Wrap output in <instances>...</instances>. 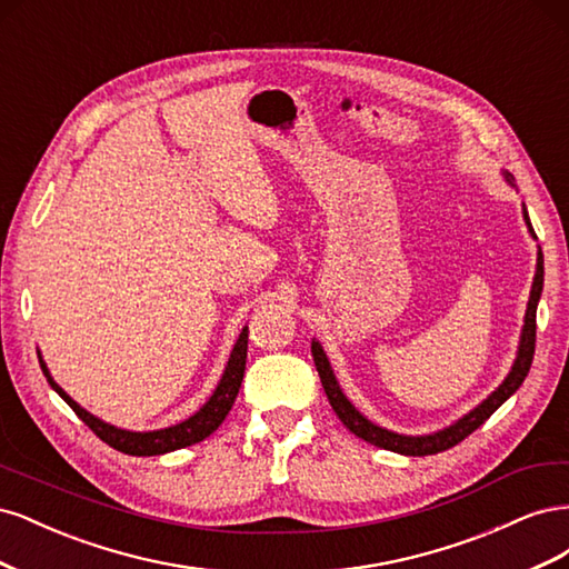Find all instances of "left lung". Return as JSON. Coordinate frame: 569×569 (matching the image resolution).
<instances>
[{
	"label": "left lung",
	"instance_id": "8db88e82",
	"mask_svg": "<svg viewBox=\"0 0 569 569\" xmlns=\"http://www.w3.org/2000/svg\"><path fill=\"white\" fill-rule=\"evenodd\" d=\"M503 180L510 187H515V178L510 173H503ZM522 218L527 222L529 234L537 239L531 222H529V213H527L525 203H522ZM541 291H543V253H541V247H539V251H537V272H533V282H531V291H529L518 353H515L512 368L506 375V380L498 385L479 406H475L470 412H465L462 418H458L449 427L437 429V432H429V435H418V437L399 435V432H391V429L380 427V425H375L372 420H368L363 412H360L347 399V393L341 391V387L337 382V375L330 366V358H327L322 343L318 339H313L311 341V353H313V360H316L322 389L327 393V399H330V406L337 412V418L343 425H347L349 432H353L356 437H360L363 441L377 446V449H385V451H393V453H401V456H432V453H441L446 449H451V446H456L465 437H470L479 425H485L493 416V412L501 408L525 382V377L531 368V358H533V341H537V306H539V299H541Z\"/></svg>",
	"mask_w": 569,
	"mask_h": 569
}]
</instances>
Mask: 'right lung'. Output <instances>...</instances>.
<instances>
[{
    "instance_id": "right-lung-1",
    "label": "right lung",
    "mask_w": 569,
    "mask_h": 569,
    "mask_svg": "<svg viewBox=\"0 0 569 569\" xmlns=\"http://www.w3.org/2000/svg\"><path fill=\"white\" fill-rule=\"evenodd\" d=\"M247 347H249V327H242V332H239L234 347L230 351L228 366H226V370H222L220 382L213 389V393L209 396V401H206L194 412V416H189L187 420L163 427V429H151V432H132V429H123V427H116V425L99 420L97 416H92L90 410H84L80 403H76L71 396H68L54 382V377H51L40 349H38V358H40V368L47 377L49 387L54 389L61 399L73 408L76 416L84 425H88L101 441H107L111 449H116L120 453H128V456H163L170 451L184 449V446L203 441L206 437L216 432V429L222 425V420L228 418V412L239 393V387H242V380H244Z\"/></svg>"
}]
</instances>
